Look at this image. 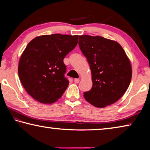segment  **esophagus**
<instances>
[{
    "instance_id": "1",
    "label": "esophagus",
    "mask_w": 150,
    "mask_h": 150,
    "mask_svg": "<svg viewBox=\"0 0 150 150\" xmlns=\"http://www.w3.org/2000/svg\"><path fill=\"white\" fill-rule=\"evenodd\" d=\"M79 79H74V82L75 83H79Z\"/></svg>"
}]
</instances>
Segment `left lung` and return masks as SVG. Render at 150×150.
<instances>
[{"label":"left lung","instance_id":"left-lung-1","mask_svg":"<svg viewBox=\"0 0 150 150\" xmlns=\"http://www.w3.org/2000/svg\"><path fill=\"white\" fill-rule=\"evenodd\" d=\"M79 45L92 74L93 87L83 95L86 100L98 108L115 103L128 89L132 75L122 47L114 40L88 35H79Z\"/></svg>","mask_w":150,"mask_h":150}]
</instances>
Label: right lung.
<instances>
[{"label": "right lung", "instance_id": "1", "mask_svg": "<svg viewBox=\"0 0 150 150\" xmlns=\"http://www.w3.org/2000/svg\"><path fill=\"white\" fill-rule=\"evenodd\" d=\"M78 38V35H43L27 45L18 71L25 90L35 100L51 104L62 97L69 83L64 76L63 59L77 45Z\"/></svg>", "mask_w": 150, "mask_h": 150}]
</instances>
